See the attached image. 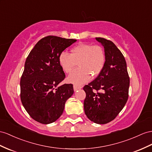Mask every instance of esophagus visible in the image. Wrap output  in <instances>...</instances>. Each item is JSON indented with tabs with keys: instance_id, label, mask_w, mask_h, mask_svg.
Returning <instances> with one entry per match:
<instances>
[{
	"instance_id": "34e87169",
	"label": "esophagus",
	"mask_w": 152,
	"mask_h": 152,
	"mask_svg": "<svg viewBox=\"0 0 152 152\" xmlns=\"http://www.w3.org/2000/svg\"><path fill=\"white\" fill-rule=\"evenodd\" d=\"M73 88H74V91H77V90H79V89L81 88V87L77 86V85H74Z\"/></svg>"
}]
</instances>
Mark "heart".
I'll return each instance as SVG.
<instances>
[{
  "mask_svg": "<svg viewBox=\"0 0 152 152\" xmlns=\"http://www.w3.org/2000/svg\"><path fill=\"white\" fill-rule=\"evenodd\" d=\"M106 56L103 49L99 45L80 44L74 47L71 54L63 52L59 56V64L66 73L71 72L77 64L79 68L70 74L69 82L82 85L99 75L105 64Z\"/></svg>",
  "mask_w": 152,
  "mask_h": 152,
  "instance_id": "obj_1",
  "label": "heart"
}]
</instances>
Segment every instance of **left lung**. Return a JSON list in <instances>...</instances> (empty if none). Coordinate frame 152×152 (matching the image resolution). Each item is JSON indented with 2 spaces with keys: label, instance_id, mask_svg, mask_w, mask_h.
Masks as SVG:
<instances>
[{
  "label": "left lung",
  "instance_id": "1",
  "mask_svg": "<svg viewBox=\"0 0 152 152\" xmlns=\"http://www.w3.org/2000/svg\"><path fill=\"white\" fill-rule=\"evenodd\" d=\"M96 40L104 48L105 64L99 75L83 87L86 93L83 104L87 118L101 124L114 119L125 105L130 78L125 59L116 45L103 38H96Z\"/></svg>",
  "mask_w": 152,
  "mask_h": 152
}]
</instances>
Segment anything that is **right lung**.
<instances>
[{
  "instance_id": "1",
  "label": "right lung",
  "mask_w": 152,
  "mask_h": 152,
  "mask_svg": "<svg viewBox=\"0 0 152 152\" xmlns=\"http://www.w3.org/2000/svg\"><path fill=\"white\" fill-rule=\"evenodd\" d=\"M75 42L46 37L37 43L27 58L20 79V99L27 112L39 123L56 121L63 114L66 101L73 94L72 84L58 86L65 77L59 56Z\"/></svg>"
}]
</instances>
